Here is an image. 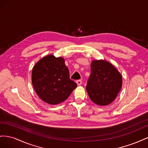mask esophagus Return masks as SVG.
<instances>
[{"label": "esophagus", "mask_w": 148, "mask_h": 148, "mask_svg": "<svg viewBox=\"0 0 148 148\" xmlns=\"http://www.w3.org/2000/svg\"><path fill=\"white\" fill-rule=\"evenodd\" d=\"M76 82H77V83L78 86H79V85H81L82 84V79H78Z\"/></svg>", "instance_id": "esophagus-1"}]
</instances>
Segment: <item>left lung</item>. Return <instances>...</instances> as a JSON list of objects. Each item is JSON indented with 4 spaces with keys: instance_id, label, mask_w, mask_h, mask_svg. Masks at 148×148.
<instances>
[{
    "instance_id": "obj_1",
    "label": "left lung",
    "mask_w": 148,
    "mask_h": 148,
    "mask_svg": "<svg viewBox=\"0 0 148 148\" xmlns=\"http://www.w3.org/2000/svg\"><path fill=\"white\" fill-rule=\"evenodd\" d=\"M122 86V78L118 70L105 60H93L86 91L91 100L99 106L112 102Z\"/></svg>"
}]
</instances>
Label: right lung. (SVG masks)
I'll return each instance as SVG.
<instances>
[{
	"mask_svg": "<svg viewBox=\"0 0 148 148\" xmlns=\"http://www.w3.org/2000/svg\"><path fill=\"white\" fill-rule=\"evenodd\" d=\"M32 83L38 96L52 105L65 101L77 86L70 78L64 59L52 55L44 57L34 65Z\"/></svg>",
	"mask_w": 148,
	"mask_h": 148,
	"instance_id": "right-lung-1",
	"label": "right lung"
}]
</instances>
